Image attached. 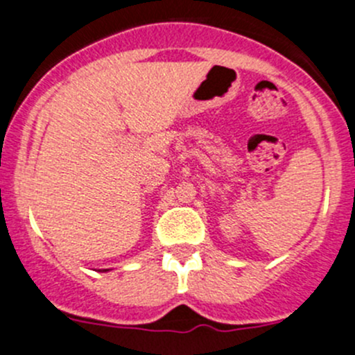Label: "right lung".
Returning <instances> with one entry per match:
<instances>
[{
    "instance_id": "right-lung-1",
    "label": "right lung",
    "mask_w": 355,
    "mask_h": 355,
    "mask_svg": "<svg viewBox=\"0 0 355 355\" xmlns=\"http://www.w3.org/2000/svg\"><path fill=\"white\" fill-rule=\"evenodd\" d=\"M107 270H109V269H102V270H101V272H107Z\"/></svg>"
}]
</instances>
